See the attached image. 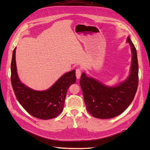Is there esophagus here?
Returning <instances> with one entry per match:
<instances>
[{
    "mask_svg": "<svg viewBox=\"0 0 150 150\" xmlns=\"http://www.w3.org/2000/svg\"><path fill=\"white\" fill-rule=\"evenodd\" d=\"M76 78L78 79H79L81 78V69H79V68H78V69H76Z\"/></svg>",
    "mask_w": 150,
    "mask_h": 150,
    "instance_id": "esophagus-1",
    "label": "esophagus"
}]
</instances>
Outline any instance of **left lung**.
Instances as JSON below:
<instances>
[{
  "mask_svg": "<svg viewBox=\"0 0 150 150\" xmlns=\"http://www.w3.org/2000/svg\"><path fill=\"white\" fill-rule=\"evenodd\" d=\"M126 42L131 48V65L128 78L115 86H108L85 72L79 84L88 111L93 116L110 119L121 114L133 101L138 85V62L137 50L129 36Z\"/></svg>",
  "mask_w": 150,
  "mask_h": 150,
  "instance_id": "1",
  "label": "left lung"
}]
</instances>
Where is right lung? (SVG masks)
<instances>
[{
  "instance_id": "obj_1",
  "label": "right lung",
  "mask_w": 150,
  "mask_h": 150,
  "mask_svg": "<svg viewBox=\"0 0 150 150\" xmlns=\"http://www.w3.org/2000/svg\"><path fill=\"white\" fill-rule=\"evenodd\" d=\"M13 49L11 62V83L17 101L30 115L41 120L57 117L62 111L67 89L76 83V70L67 72L45 91H36L22 83L18 76Z\"/></svg>"
}]
</instances>
